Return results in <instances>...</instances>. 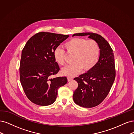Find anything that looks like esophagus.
Returning a JSON list of instances; mask_svg holds the SVG:
<instances>
[{
  "instance_id": "34e87169",
  "label": "esophagus",
  "mask_w": 134,
  "mask_h": 134,
  "mask_svg": "<svg viewBox=\"0 0 134 134\" xmlns=\"http://www.w3.org/2000/svg\"><path fill=\"white\" fill-rule=\"evenodd\" d=\"M73 80V78L72 77H67V80L68 81H71V80Z\"/></svg>"
}]
</instances>
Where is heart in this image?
<instances>
[{
  "instance_id": "heart-1",
  "label": "heart",
  "mask_w": 134,
  "mask_h": 134,
  "mask_svg": "<svg viewBox=\"0 0 134 134\" xmlns=\"http://www.w3.org/2000/svg\"><path fill=\"white\" fill-rule=\"evenodd\" d=\"M64 47L67 53L73 54L70 65L64 67L62 73L66 76L73 77L84 69L88 71L97 63L100 56L101 49L97 42L94 40H87L83 38H74L67 42ZM66 53L63 49L55 48L53 52L55 61L61 66L65 64Z\"/></svg>"
}]
</instances>
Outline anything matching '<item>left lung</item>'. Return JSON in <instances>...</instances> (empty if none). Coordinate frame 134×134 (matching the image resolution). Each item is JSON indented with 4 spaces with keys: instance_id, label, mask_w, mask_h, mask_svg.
I'll list each match as a JSON object with an SVG mask.
<instances>
[{
    "instance_id": "left-lung-1",
    "label": "left lung",
    "mask_w": 134,
    "mask_h": 134,
    "mask_svg": "<svg viewBox=\"0 0 134 134\" xmlns=\"http://www.w3.org/2000/svg\"><path fill=\"white\" fill-rule=\"evenodd\" d=\"M75 36H88L100 47V56L96 66L74 79L79 86L73 92V101L81 107L91 108L104 100L113 85L116 76L114 54L109 43L98 34L81 33L73 35Z\"/></svg>"
}]
</instances>
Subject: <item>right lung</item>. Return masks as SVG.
<instances>
[{
  "label": "right lung",
  "mask_w": 134,
  "mask_h": 134,
  "mask_svg": "<svg viewBox=\"0 0 134 134\" xmlns=\"http://www.w3.org/2000/svg\"><path fill=\"white\" fill-rule=\"evenodd\" d=\"M68 35L42 32L27 41L21 52L20 83L29 100L40 106L52 104L58 89L67 83L66 77L52 78L59 71L53 52Z\"/></svg>",
  "instance_id": "obj_1"
}]
</instances>
